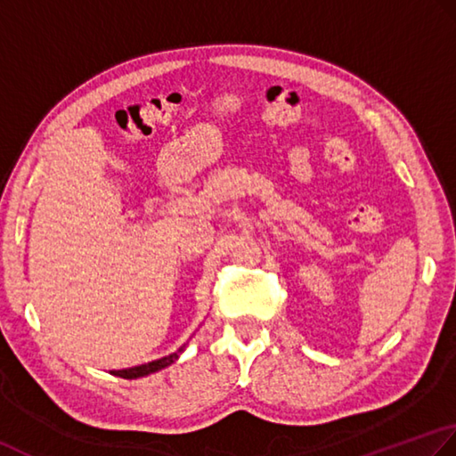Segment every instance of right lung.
Returning <instances> with one entry per match:
<instances>
[{
    "mask_svg": "<svg viewBox=\"0 0 456 456\" xmlns=\"http://www.w3.org/2000/svg\"><path fill=\"white\" fill-rule=\"evenodd\" d=\"M184 346H181L176 352H173V354L165 356V358H159V360H153V362H147V364H142V366H134V368H126V370H111V374L114 376H119V378H126V379H135V378H143V376H150L153 374V371H159L167 366H171L173 362L179 358L183 354Z\"/></svg>",
    "mask_w": 456,
    "mask_h": 456,
    "instance_id": "1",
    "label": "right lung"
}]
</instances>
